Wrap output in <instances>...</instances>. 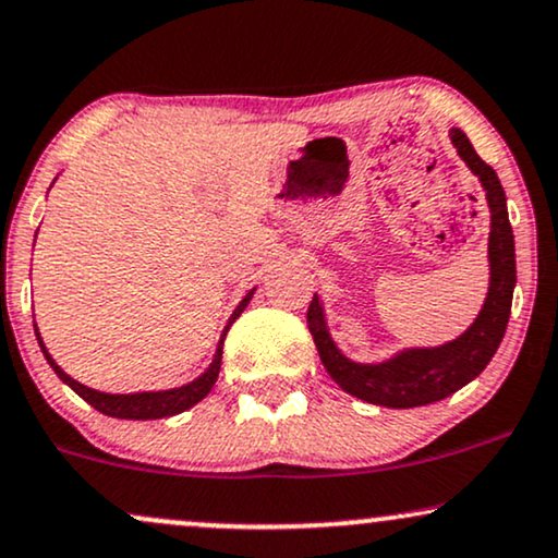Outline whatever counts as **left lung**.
<instances>
[{
  "instance_id": "1",
  "label": "left lung",
  "mask_w": 558,
  "mask_h": 558,
  "mask_svg": "<svg viewBox=\"0 0 558 558\" xmlns=\"http://www.w3.org/2000/svg\"><path fill=\"white\" fill-rule=\"evenodd\" d=\"M458 156L478 177L486 192L488 213H492V231H488V293L483 299L481 312L473 325L454 340L432 348H400L385 361H353L340 351L327 327V314L322 299L314 293L306 312V325L317 345L322 364L327 374L338 381L353 398L385 408H418L428 402L445 400L468 381H473L505 338L509 312H512V293L517 283L514 265V233L509 226L507 194L501 181L488 163H483L473 150L468 134L449 126Z\"/></svg>"
}]
</instances>
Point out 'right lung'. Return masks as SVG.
<instances>
[{
  "mask_svg": "<svg viewBox=\"0 0 558 558\" xmlns=\"http://www.w3.org/2000/svg\"><path fill=\"white\" fill-rule=\"evenodd\" d=\"M254 291H257V288H252V291L239 301V306L233 308L231 317H228L223 332H220L218 348H215V355H213L210 366H207L205 372L199 374V377H194L192 381H186V385L171 387V389H147V392H122V395H119V392H100V389L85 387L83 381L72 379L70 374H66L64 368L51 359V353L46 351L44 338H41V332H38L36 325H33V330H36V340H38V345H41L44 359L49 361V366L53 368V374H57V377L62 379L66 387L75 389V392L85 402H90V405L96 408V411H100L104 415H111V418H126V421L169 418V415L190 411L192 405H197L199 400L207 398V392H210L215 381H218L220 359H223V340H226V335H228V330H231L233 322L241 317V312H244V308L250 306Z\"/></svg>",
  "mask_w": 558,
  "mask_h": 558,
  "instance_id": "1",
  "label": "right lung"
}]
</instances>
